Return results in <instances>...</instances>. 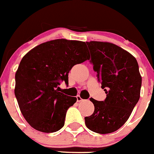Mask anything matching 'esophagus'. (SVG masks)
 Masks as SVG:
<instances>
[{
    "label": "esophagus",
    "mask_w": 154,
    "mask_h": 154,
    "mask_svg": "<svg viewBox=\"0 0 154 154\" xmlns=\"http://www.w3.org/2000/svg\"><path fill=\"white\" fill-rule=\"evenodd\" d=\"M76 99H77V102H82V100H83V99L82 98V97H80L79 95H78L76 97Z\"/></svg>",
    "instance_id": "34e87169"
}]
</instances>
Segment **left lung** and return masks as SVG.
<instances>
[{"mask_svg":"<svg viewBox=\"0 0 154 154\" xmlns=\"http://www.w3.org/2000/svg\"><path fill=\"white\" fill-rule=\"evenodd\" d=\"M86 43L106 98L104 101L90 99L94 112L85 117V124L97 133H111L127 122L140 98L141 76L138 62L130 53L111 42Z\"/></svg>","mask_w":154,"mask_h":154,"instance_id":"1","label":"left lung"}]
</instances>
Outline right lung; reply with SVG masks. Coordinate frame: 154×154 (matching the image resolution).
I'll list each match as a JSON object with an SVG mask.
<instances>
[{
  "instance_id": "obj_1",
  "label": "right lung",
  "mask_w": 154,
  "mask_h": 154,
  "mask_svg": "<svg viewBox=\"0 0 154 154\" xmlns=\"http://www.w3.org/2000/svg\"><path fill=\"white\" fill-rule=\"evenodd\" d=\"M85 42L57 39L43 42L27 53L16 72L15 95L27 122L42 132H54L64 125L66 111L76 97L59 92L68 85L74 65L89 60Z\"/></svg>"
}]
</instances>
